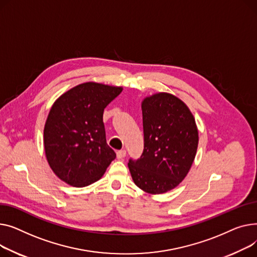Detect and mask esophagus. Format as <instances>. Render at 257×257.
Wrapping results in <instances>:
<instances>
[{
	"label": "esophagus",
	"mask_w": 257,
	"mask_h": 257,
	"mask_svg": "<svg viewBox=\"0 0 257 257\" xmlns=\"http://www.w3.org/2000/svg\"><path fill=\"white\" fill-rule=\"evenodd\" d=\"M116 155H117V159H123L126 156V152L124 149H121V150H118Z\"/></svg>",
	"instance_id": "1"
}]
</instances>
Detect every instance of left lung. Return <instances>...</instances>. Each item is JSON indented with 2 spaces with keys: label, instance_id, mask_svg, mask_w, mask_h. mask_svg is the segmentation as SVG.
Instances as JSON below:
<instances>
[{
  "label": "left lung",
  "instance_id": "obj_1",
  "mask_svg": "<svg viewBox=\"0 0 257 257\" xmlns=\"http://www.w3.org/2000/svg\"><path fill=\"white\" fill-rule=\"evenodd\" d=\"M144 150L128 169L135 185L149 194L176 188L190 171L198 147V128L188 105L160 92L143 99Z\"/></svg>",
  "mask_w": 257,
  "mask_h": 257
}]
</instances>
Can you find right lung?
I'll return each instance as SVG.
<instances>
[{"label": "right lung", "instance_id": "1", "mask_svg": "<svg viewBox=\"0 0 257 257\" xmlns=\"http://www.w3.org/2000/svg\"><path fill=\"white\" fill-rule=\"evenodd\" d=\"M122 87L87 82L58 97L43 131L45 157L53 172L72 187H86L101 178L116 158L107 144L103 110Z\"/></svg>", "mask_w": 257, "mask_h": 257}]
</instances>
